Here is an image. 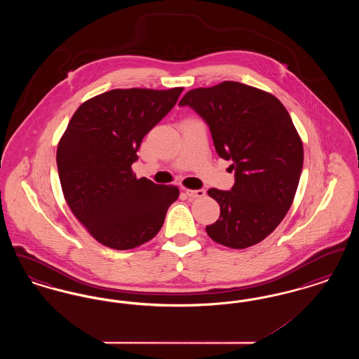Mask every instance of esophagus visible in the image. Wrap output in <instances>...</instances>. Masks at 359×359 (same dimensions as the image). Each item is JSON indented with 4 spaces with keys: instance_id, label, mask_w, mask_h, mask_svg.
<instances>
[{
    "instance_id": "34e87169",
    "label": "esophagus",
    "mask_w": 359,
    "mask_h": 359,
    "mask_svg": "<svg viewBox=\"0 0 359 359\" xmlns=\"http://www.w3.org/2000/svg\"><path fill=\"white\" fill-rule=\"evenodd\" d=\"M184 192L187 194L188 198L191 199H196V198H203L205 195V189H184Z\"/></svg>"
}]
</instances>
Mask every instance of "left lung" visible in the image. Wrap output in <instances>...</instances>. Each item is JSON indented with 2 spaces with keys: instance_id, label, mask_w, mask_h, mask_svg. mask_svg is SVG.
Here are the masks:
<instances>
[{
  "instance_id": "obj_1",
  "label": "left lung",
  "mask_w": 359,
  "mask_h": 359,
  "mask_svg": "<svg viewBox=\"0 0 359 359\" xmlns=\"http://www.w3.org/2000/svg\"><path fill=\"white\" fill-rule=\"evenodd\" d=\"M180 106L207 122L218 154L231 160L230 191L210 188L221 207L208 237L231 249L266 238L287 215L299 186L304 151L290 113L271 93L233 81L186 93Z\"/></svg>"
}]
</instances>
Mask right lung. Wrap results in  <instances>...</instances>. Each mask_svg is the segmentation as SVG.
<instances>
[{
    "label": "right lung",
    "mask_w": 359,
    "mask_h": 359,
    "mask_svg": "<svg viewBox=\"0 0 359 359\" xmlns=\"http://www.w3.org/2000/svg\"><path fill=\"white\" fill-rule=\"evenodd\" d=\"M183 87L114 88L82 103L57 144L65 199L86 230L107 248L135 249L160 231L176 186L137 179L142 138L177 102Z\"/></svg>",
    "instance_id": "right-lung-1"
}]
</instances>
